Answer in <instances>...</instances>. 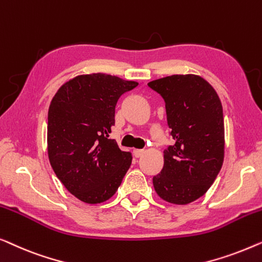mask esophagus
Here are the masks:
<instances>
[{
  "label": "esophagus",
  "instance_id": "esophagus-1",
  "mask_svg": "<svg viewBox=\"0 0 262 262\" xmlns=\"http://www.w3.org/2000/svg\"><path fill=\"white\" fill-rule=\"evenodd\" d=\"M143 153H145V150H143V149H134V156H135V158L142 157Z\"/></svg>",
  "mask_w": 262,
  "mask_h": 262
}]
</instances>
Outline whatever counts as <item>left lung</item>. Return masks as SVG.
Wrapping results in <instances>:
<instances>
[{"mask_svg":"<svg viewBox=\"0 0 262 262\" xmlns=\"http://www.w3.org/2000/svg\"><path fill=\"white\" fill-rule=\"evenodd\" d=\"M163 97L168 134L164 166L153 177L157 193L173 204H189L209 190L224 156L222 103L202 77L173 75L148 83Z\"/></svg>","mask_w":262,"mask_h":262,"instance_id":"obj_1","label":"left lung"}]
</instances>
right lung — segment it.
<instances>
[{
	"mask_svg": "<svg viewBox=\"0 0 262 262\" xmlns=\"http://www.w3.org/2000/svg\"><path fill=\"white\" fill-rule=\"evenodd\" d=\"M139 84L93 73L66 82L51 102L47 145L51 166L69 192L84 203L113 197L132 164V153L109 139L119 98Z\"/></svg>",
	"mask_w": 262,
	"mask_h": 262,
	"instance_id": "1",
	"label": "right lung"
}]
</instances>
